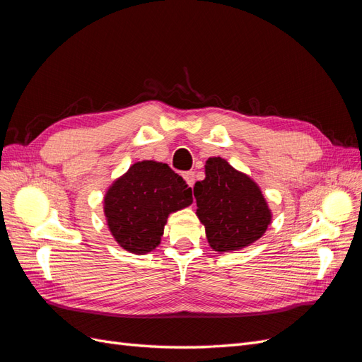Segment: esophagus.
<instances>
[{"mask_svg":"<svg viewBox=\"0 0 362 362\" xmlns=\"http://www.w3.org/2000/svg\"><path fill=\"white\" fill-rule=\"evenodd\" d=\"M182 177H184V180H185V182H187V185H189V187H193V184H194V178H196V175H194V172H185L184 175H182Z\"/></svg>","mask_w":362,"mask_h":362,"instance_id":"obj_1","label":"esophagus"}]
</instances>
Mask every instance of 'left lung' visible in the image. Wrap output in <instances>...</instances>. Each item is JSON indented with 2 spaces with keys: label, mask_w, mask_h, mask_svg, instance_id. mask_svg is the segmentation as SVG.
<instances>
[{
  "label": "left lung",
  "mask_w": 362,
  "mask_h": 362,
  "mask_svg": "<svg viewBox=\"0 0 362 362\" xmlns=\"http://www.w3.org/2000/svg\"><path fill=\"white\" fill-rule=\"evenodd\" d=\"M196 216L217 252L243 249L266 233L272 213L259 187L221 157L208 158L205 180L194 184Z\"/></svg>",
  "instance_id": "obj_1"
}]
</instances>
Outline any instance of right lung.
Instances as JSON below:
<instances>
[{
  "instance_id": "add662e5",
  "label": "right lung",
  "mask_w": 362,
  "mask_h": 362,
  "mask_svg": "<svg viewBox=\"0 0 362 362\" xmlns=\"http://www.w3.org/2000/svg\"><path fill=\"white\" fill-rule=\"evenodd\" d=\"M193 202L192 189L168 164L134 163L104 198L108 229L119 246L144 255L158 245L170 213Z\"/></svg>"
}]
</instances>
